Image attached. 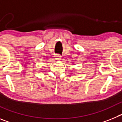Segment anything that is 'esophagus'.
<instances>
[{
  "label": "esophagus",
  "mask_w": 122,
  "mask_h": 122,
  "mask_svg": "<svg viewBox=\"0 0 122 122\" xmlns=\"http://www.w3.org/2000/svg\"><path fill=\"white\" fill-rule=\"evenodd\" d=\"M56 59L57 60H62V56H60V55H58V56H56Z\"/></svg>",
  "instance_id": "esophagus-1"
}]
</instances>
